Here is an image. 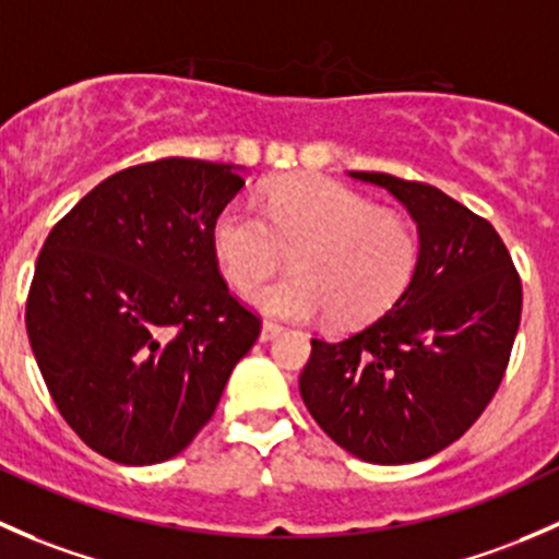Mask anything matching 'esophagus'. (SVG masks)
Masks as SVG:
<instances>
[{"label":"esophagus","mask_w":559,"mask_h":559,"mask_svg":"<svg viewBox=\"0 0 559 559\" xmlns=\"http://www.w3.org/2000/svg\"><path fill=\"white\" fill-rule=\"evenodd\" d=\"M282 333V325H277V322H272V320H266L263 322V328H261V342H272V338H277Z\"/></svg>","instance_id":"34e87169"}]
</instances>
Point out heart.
Instances as JSON below:
<instances>
[{
    "mask_svg": "<svg viewBox=\"0 0 559 559\" xmlns=\"http://www.w3.org/2000/svg\"><path fill=\"white\" fill-rule=\"evenodd\" d=\"M212 247L237 287L255 285L293 250L290 277L247 290L263 312L285 320L331 314L360 325L388 312L417 269V234L404 215L325 177H287L263 195V210L231 201L212 223Z\"/></svg>",
    "mask_w": 559,
    "mask_h": 559,
    "instance_id": "b5f03b06",
    "label": "heart"
}]
</instances>
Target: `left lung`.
Listing matches in <instances>:
<instances>
[{
	"mask_svg": "<svg viewBox=\"0 0 559 559\" xmlns=\"http://www.w3.org/2000/svg\"><path fill=\"white\" fill-rule=\"evenodd\" d=\"M406 206L419 258L404 296L364 331L312 338L298 390L314 423L366 463L430 457L481 417L509 366L522 280L485 217L425 182L349 171Z\"/></svg>",
	"mask_w": 559,
	"mask_h": 559,
	"instance_id": "left-lung-1",
	"label": "left lung"
}]
</instances>
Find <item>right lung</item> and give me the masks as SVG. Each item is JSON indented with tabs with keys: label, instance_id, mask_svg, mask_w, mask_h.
Here are the masks:
<instances>
[{
	"label": "right lung",
	"instance_id": "1",
	"mask_svg": "<svg viewBox=\"0 0 559 559\" xmlns=\"http://www.w3.org/2000/svg\"><path fill=\"white\" fill-rule=\"evenodd\" d=\"M241 186L231 164L129 166L45 239L26 298L28 344L69 428L115 463L186 450L261 333L212 247V223Z\"/></svg>",
	"mask_w": 559,
	"mask_h": 559
}]
</instances>
